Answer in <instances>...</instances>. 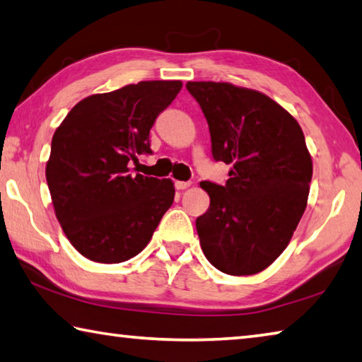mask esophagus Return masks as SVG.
Segmentation results:
<instances>
[{"instance_id":"1","label":"esophagus","mask_w":362,"mask_h":362,"mask_svg":"<svg viewBox=\"0 0 362 362\" xmlns=\"http://www.w3.org/2000/svg\"><path fill=\"white\" fill-rule=\"evenodd\" d=\"M189 185H192V182H182V180H177V182H175V188H177V189H185V188H188Z\"/></svg>"}]
</instances>
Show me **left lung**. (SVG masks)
<instances>
[{
	"label": "left lung",
	"instance_id": "1",
	"mask_svg": "<svg viewBox=\"0 0 362 362\" xmlns=\"http://www.w3.org/2000/svg\"><path fill=\"white\" fill-rule=\"evenodd\" d=\"M209 124L212 156L231 164L225 185L201 182L209 209L196 218L201 249L214 267L247 276L283 254L308 201L313 163L302 127L259 90L188 81Z\"/></svg>",
	"mask_w": 362,
	"mask_h": 362
}]
</instances>
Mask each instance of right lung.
I'll return each instance as SVG.
<instances>
[{"label": "right lung", "instance_id": "1", "mask_svg": "<svg viewBox=\"0 0 362 362\" xmlns=\"http://www.w3.org/2000/svg\"><path fill=\"white\" fill-rule=\"evenodd\" d=\"M182 81H140L78 102L51 144L46 180L71 246L99 263L142 252L174 203V182L132 174L150 150V129Z\"/></svg>", "mask_w": 362, "mask_h": 362}]
</instances>
